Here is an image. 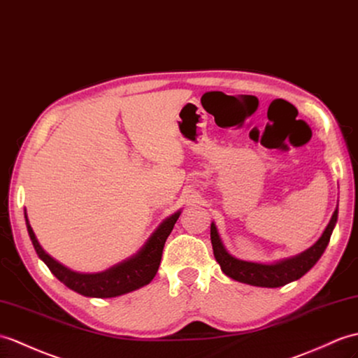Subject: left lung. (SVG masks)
I'll return each mask as SVG.
<instances>
[{
  "instance_id": "left-lung-1",
  "label": "left lung",
  "mask_w": 358,
  "mask_h": 358,
  "mask_svg": "<svg viewBox=\"0 0 358 358\" xmlns=\"http://www.w3.org/2000/svg\"><path fill=\"white\" fill-rule=\"evenodd\" d=\"M338 209L334 210L331 217V221L327 226L325 231L319 238L317 243L306 248L301 255H296L293 257H287L278 262L271 264H261V262H252V261H243L238 257L231 256L226 247H224L222 241L218 235L217 226L210 224V239L213 247L215 259L220 264L222 273L226 276L235 279L243 284H248L253 287H265V288H278L284 287L289 282L301 279L305 273H308L314 264L320 259V256L325 252V248L329 243V238L332 235V230L337 222Z\"/></svg>"
}]
</instances>
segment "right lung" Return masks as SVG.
Returning a JSON list of instances; mask_svg holds the SVG:
<instances>
[{
	"mask_svg": "<svg viewBox=\"0 0 358 358\" xmlns=\"http://www.w3.org/2000/svg\"><path fill=\"white\" fill-rule=\"evenodd\" d=\"M180 213L181 210L166 218L160 226L157 227L154 234L148 238L145 245L141 247L136 255H132L124 261L99 273L73 271L61 262L55 261L53 257L45 253L44 248L39 245L27 220L26 210H24V217H26L29 236L38 256L44 261L50 271H52L65 287H69L73 292H76L82 296L106 299L134 292V289L148 285L149 282L154 279L160 267L164 243L171 235L173 226H176Z\"/></svg>",
	"mask_w": 358,
	"mask_h": 358,
	"instance_id": "add662e5",
	"label": "right lung"
}]
</instances>
